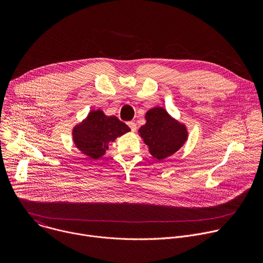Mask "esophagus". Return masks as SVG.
<instances>
[{"label":"esophagus","instance_id":"1","mask_svg":"<svg viewBox=\"0 0 263 263\" xmlns=\"http://www.w3.org/2000/svg\"><path fill=\"white\" fill-rule=\"evenodd\" d=\"M128 126L130 127L131 131L132 132H135L136 131V124L134 122H128Z\"/></svg>","mask_w":263,"mask_h":263}]
</instances>
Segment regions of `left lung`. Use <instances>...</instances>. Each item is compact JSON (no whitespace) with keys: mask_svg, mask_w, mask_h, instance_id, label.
<instances>
[{"mask_svg":"<svg viewBox=\"0 0 263 263\" xmlns=\"http://www.w3.org/2000/svg\"><path fill=\"white\" fill-rule=\"evenodd\" d=\"M145 121L138 130L139 136L148 146L151 155L158 160L175 154L189 137L185 125L172 118L162 107L149 109Z\"/></svg>","mask_w":263,"mask_h":263,"instance_id":"8db88e82","label":"left lung"}]
</instances>
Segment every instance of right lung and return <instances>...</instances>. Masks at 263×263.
<instances>
[{
  "instance_id": "right-lung-1",
  "label": "right lung",
  "mask_w": 263,
  "mask_h": 263,
  "mask_svg": "<svg viewBox=\"0 0 263 263\" xmlns=\"http://www.w3.org/2000/svg\"><path fill=\"white\" fill-rule=\"evenodd\" d=\"M131 129L117 117H107L100 109L91 110L87 118L72 129L76 146L91 159H98L108 149V143Z\"/></svg>"
}]
</instances>
